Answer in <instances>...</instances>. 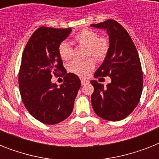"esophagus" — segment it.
<instances>
[{
    "mask_svg": "<svg viewBox=\"0 0 159 159\" xmlns=\"http://www.w3.org/2000/svg\"><path fill=\"white\" fill-rule=\"evenodd\" d=\"M81 82H82V85H86L89 82V81L87 79H84V78H82V79H81Z\"/></svg>",
    "mask_w": 159,
    "mask_h": 159,
    "instance_id": "obj_1",
    "label": "esophagus"
}]
</instances>
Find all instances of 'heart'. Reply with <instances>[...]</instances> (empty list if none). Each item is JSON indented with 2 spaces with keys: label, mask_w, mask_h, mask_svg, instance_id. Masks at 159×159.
<instances>
[{
  "label": "heart",
  "mask_w": 159,
  "mask_h": 159,
  "mask_svg": "<svg viewBox=\"0 0 159 159\" xmlns=\"http://www.w3.org/2000/svg\"><path fill=\"white\" fill-rule=\"evenodd\" d=\"M73 43L76 45L86 48L85 57H92L96 61H102L106 58L110 50V40L106 36H100L98 32L84 29L73 37ZM57 52L63 61H69L72 57V47L66 41L58 44ZM94 67V62L92 59H87L82 62L73 61L67 65L68 72L79 77H86Z\"/></svg>",
  "instance_id": "heart-1"
}]
</instances>
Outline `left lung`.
<instances>
[{
  "label": "left lung",
  "instance_id": "left-lung-1",
  "mask_svg": "<svg viewBox=\"0 0 159 159\" xmlns=\"http://www.w3.org/2000/svg\"><path fill=\"white\" fill-rule=\"evenodd\" d=\"M105 29L110 40V50L94 77H110L111 82L104 85L91 81L94 87L92 108L97 116L110 121L126 118L135 109L143 90V72L138 51L123 26L114 20L93 24Z\"/></svg>",
  "mask_w": 159,
  "mask_h": 159
}]
</instances>
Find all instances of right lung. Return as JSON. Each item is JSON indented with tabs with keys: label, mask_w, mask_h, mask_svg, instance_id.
Listing matches in <instances>:
<instances>
[{
	"label": "right lung",
	"mask_w": 159,
	"mask_h": 159,
	"mask_svg": "<svg viewBox=\"0 0 159 159\" xmlns=\"http://www.w3.org/2000/svg\"><path fill=\"white\" fill-rule=\"evenodd\" d=\"M71 31V28L42 26L31 35L22 54L19 72L21 99L31 116L43 124L56 125L71 115L82 85L77 75L66 73L57 52L58 44ZM53 75L64 77L59 87L52 82Z\"/></svg>",
	"instance_id": "add662e5"
}]
</instances>
